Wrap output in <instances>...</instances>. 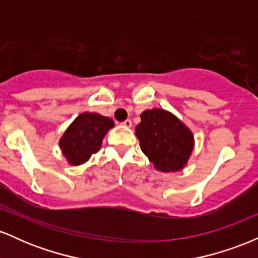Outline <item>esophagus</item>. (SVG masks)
<instances>
[{
    "label": "esophagus",
    "instance_id": "esophagus-1",
    "mask_svg": "<svg viewBox=\"0 0 258 258\" xmlns=\"http://www.w3.org/2000/svg\"><path fill=\"white\" fill-rule=\"evenodd\" d=\"M122 125L125 126V127H131V126H132V121L130 120V119H126V120L122 122Z\"/></svg>",
    "mask_w": 258,
    "mask_h": 258
}]
</instances>
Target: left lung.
I'll return each mask as SVG.
<instances>
[{"mask_svg":"<svg viewBox=\"0 0 258 258\" xmlns=\"http://www.w3.org/2000/svg\"><path fill=\"white\" fill-rule=\"evenodd\" d=\"M136 135L141 149L162 172L178 171L193 150V135L171 112L152 109L141 115Z\"/></svg>","mask_w":258,"mask_h":258,"instance_id":"left-lung-1","label":"left lung"}]
</instances>
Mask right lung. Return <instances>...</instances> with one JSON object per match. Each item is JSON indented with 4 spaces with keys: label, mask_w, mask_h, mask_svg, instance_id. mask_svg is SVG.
I'll return each instance as SVG.
<instances>
[{
    "label": "right lung",
    "mask_w": 258,
    "mask_h": 258,
    "mask_svg": "<svg viewBox=\"0 0 258 258\" xmlns=\"http://www.w3.org/2000/svg\"><path fill=\"white\" fill-rule=\"evenodd\" d=\"M111 119L96 112H84L70 125L60 139V148L72 165L87 161L99 150L102 139L110 127Z\"/></svg>",
    "instance_id": "add662e5"
}]
</instances>
